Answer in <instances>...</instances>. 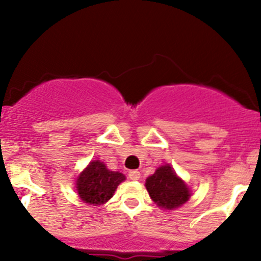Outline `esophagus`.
<instances>
[{"label": "esophagus", "mask_w": 261, "mask_h": 261, "mask_svg": "<svg viewBox=\"0 0 261 261\" xmlns=\"http://www.w3.org/2000/svg\"><path fill=\"white\" fill-rule=\"evenodd\" d=\"M140 176L141 174L139 170H131V172L128 173V178H130L131 180H139Z\"/></svg>", "instance_id": "1"}]
</instances>
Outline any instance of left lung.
Wrapping results in <instances>:
<instances>
[{
    "mask_svg": "<svg viewBox=\"0 0 261 261\" xmlns=\"http://www.w3.org/2000/svg\"><path fill=\"white\" fill-rule=\"evenodd\" d=\"M146 189L149 196L162 208L174 210L180 207L190 199V190L175 174L169 164L161 166L154 174L146 179Z\"/></svg>",
    "mask_w": 261,
    "mask_h": 261,
    "instance_id": "obj_1",
    "label": "left lung"
}]
</instances>
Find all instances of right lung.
Listing matches in <instances>:
<instances>
[{
    "instance_id": "add662e5",
    "label": "right lung",
    "mask_w": 261,
    "mask_h": 261,
    "mask_svg": "<svg viewBox=\"0 0 261 261\" xmlns=\"http://www.w3.org/2000/svg\"><path fill=\"white\" fill-rule=\"evenodd\" d=\"M124 180L122 173L112 172L103 162L92 161L77 178V193L86 203L103 205L112 199L118 185Z\"/></svg>"
}]
</instances>
